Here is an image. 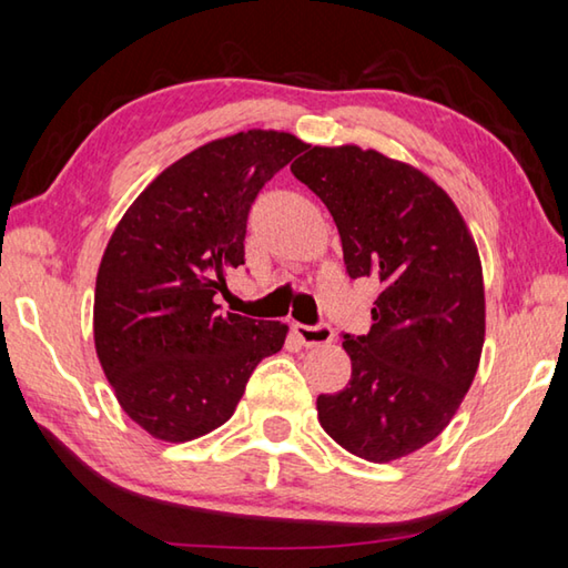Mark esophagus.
<instances>
[{
	"instance_id": "1",
	"label": "esophagus",
	"mask_w": 568,
	"mask_h": 568,
	"mask_svg": "<svg viewBox=\"0 0 568 568\" xmlns=\"http://www.w3.org/2000/svg\"><path fill=\"white\" fill-rule=\"evenodd\" d=\"M293 333H295V338L305 345V348H315V345H325L333 341V328L328 323H318V325L293 323Z\"/></svg>"
}]
</instances>
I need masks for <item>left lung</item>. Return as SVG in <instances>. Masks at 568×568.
Wrapping results in <instances>:
<instances>
[{
    "label": "left lung",
    "mask_w": 568,
    "mask_h": 568,
    "mask_svg": "<svg viewBox=\"0 0 568 568\" xmlns=\"http://www.w3.org/2000/svg\"><path fill=\"white\" fill-rule=\"evenodd\" d=\"M291 172L331 210L348 275L381 285L371 333H343L353 373L318 396V420L345 450L388 464L430 444L474 383L486 333L476 243L434 180L376 150L307 145Z\"/></svg>",
    "instance_id": "left-lung-1"
}]
</instances>
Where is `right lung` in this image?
<instances>
[{"label": "right lung", "instance_id": "right-lung-1", "mask_svg": "<svg viewBox=\"0 0 568 568\" xmlns=\"http://www.w3.org/2000/svg\"><path fill=\"white\" fill-rule=\"evenodd\" d=\"M307 145L247 130L190 152L150 182L114 227L94 287V348L124 413L182 444L233 416L250 373L287 325L225 313L245 265L257 192Z\"/></svg>", "mask_w": 568, "mask_h": 568}]
</instances>
